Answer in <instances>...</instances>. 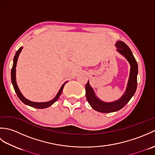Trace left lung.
I'll return each mask as SVG.
<instances>
[{
  "mask_svg": "<svg viewBox=\"0 0 155 155\" xmlns=\"http://www.w3.org/2000/svg\"><path fill=\"white\" fill-rule=\"evenodd\" d=\"M115 47H117V51L126 58L130 65V74L127 86L122 97L115 101L109 102V103L104 102L101 100L95 94L93 88L90 85L89 81H88L85 87L86 97L88 103L94 110L103 113H113L123 108L133 97L137 87L138 64L135 58L134 57L129 47L124 42L120 41H117Z\"/></svg>",
  "mask_w": 155,
  "mask_h": 155,
  "instance_id": "1",
  "label": "left lung"
}]
</instances>
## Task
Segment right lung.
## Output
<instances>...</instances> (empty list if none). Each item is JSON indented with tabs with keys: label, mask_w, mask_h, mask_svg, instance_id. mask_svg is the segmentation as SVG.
<instances>
[{
	"label": "right lung",
	"mask_w": 155,
	"mask_h": 155,
	"mask_svg": "<svg viewBox=\"0 0 155 155\" xmlns=\"http://www.w3.org/2000/svg\"><path fill=\"white\" fill-rule=\"evenodd\" d=\"M22 47H20L18 50L16 51L15 56L14 57V59H13V65H12V68L11 70V81H12V84L13 85V87H14V89L16 92V94H17L18 97L19 98V99L21 100L23 103L28 105V106L32 107L33 108H40V109H42V108H47L48 107H51L52 104H54L56 101H57L58 98L60 97L61 94L62 93V91L63 90V88L64 87L65 84L67 83L68 81L65 82V83L62 85V87H61L60 90L58 91V93L56 95L55 97L52 99L51 101H49L47 102H42V103H37V102H33L31 101L28 100L27 98H26L24 96H23L22 94L21 93V92L20 91L19 88L18 87V85L16 84V63H17V61H18V56L21 53V52L22 51Z\"/></svg>",
	"instance_id": "add662e5"
}]
</instances>
